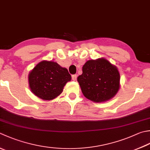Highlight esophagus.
I'll use <instances>...</instances> for the list:
<instances>
[{
  "label": "esophagus",
  "instance_id": "esophagus-1",
  "mask_svg": "<svg viewBox=\"0 0 150 150\" xmlns=\"http://www.w3.org/2000/svg\"><path fill=\"white\" fill-rule=\"evenodd\" d=\"M71 77H72V80L73 81H76V80H77V75H72Z\"/></svg>",
  "mask_w": 150,
  "mask_h": 150
}]
</instances>
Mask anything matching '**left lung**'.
<instances>
[{"instance_id":"obj_1","label":"left lung","mask_w":150,"mask_h":150,"mask_svg":"<svg viewBox=\"0 0 150 150\" xmlns=\"http://www.w3.org/2000/svg\"><path fill=\"white\" fill-rule=\"evenodd\" d=\"M118 68L103 58L88 60L77 81L83 95L96 103L110 100L120 88Z\"/></svg>"}]
</instances>
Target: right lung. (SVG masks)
<instances>
[{"label": "right lung", "mask_w": 150, "mask_h": 150, "mask_svg": "<svg viewBox=\"0 0 150 150\" xmlns=\"http://www.w3.org/2000/svg\"><path fill=\"white\" fill-rule=\"evenodd\" d=\"M71 79L66 68L52 61L40 62L28 74L32 92L43 100H51L58 97Z\"/></svg>", "instance_id": "1"}]
</instances>
